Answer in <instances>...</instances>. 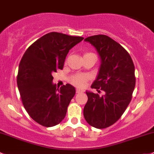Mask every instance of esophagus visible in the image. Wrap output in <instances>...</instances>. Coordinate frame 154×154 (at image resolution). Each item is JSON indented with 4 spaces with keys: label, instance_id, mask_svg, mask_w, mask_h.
I'll use <instances>...</instances> for the list:
<instances>
[{
    "label": "esophagus",
    "instance_id": "34e87169",
    "mask_svg": "<svg viewBox=\"0 0 154 154\" xmlns=\"http://www.w3.org/2000/svg\"><path fill=\"white\" fill-rule=\"evenodd\" d=\"M82 92H84V90H81V89H79V88H77V89H76V93H82Z\"/></svg>",
    "mask_w": 154,
    "mask_h": 154
}]
</instances>
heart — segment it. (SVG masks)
Segmentation results:
<instances>
[{
  "instance_id": "obj_1",
  "label": "heart",
  "mask_w": 154,
  "mask_h": 154,
  "mask_svg": "<svg viewBox=\"0 0 154 154\" xmlns=\"http://www.w3.org/2000/svg\"><path fill=\"white\" fill-rule=\"evenodd\" d=\"M88 54L94 55V54L91 53H88L85 54V55H88ZM89 79H90V77L86 74H75V75H73L70 78V82L75 86L79 87V88H82V87L86 85Z\"/></svg>"
}]
</instances>
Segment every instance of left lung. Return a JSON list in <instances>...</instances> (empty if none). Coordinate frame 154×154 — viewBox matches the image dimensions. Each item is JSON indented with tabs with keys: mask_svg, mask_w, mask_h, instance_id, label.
<instances>
[{
	"mask_svg": "<svg viewBox=\"0 0 154 154\" xmlns=\"http://www.w3.org/2000/svg\"><path fill=\"white\" fill-rule=\"evenodd\" d=\"M94 46L101 58L99 75L91 88L98 93L86 92L88 102L84 116L89 125L99 129L116 122L131 102L136 85L135 66L128 52L105 35L85 38Z\"/></svg>",
	"mask_w": 154,
	"mask_h": 154,
	"instance_id": "8db88e82",
	"label": "left lung"
}]
</instances>
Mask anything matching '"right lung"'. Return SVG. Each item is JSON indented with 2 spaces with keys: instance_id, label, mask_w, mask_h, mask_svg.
Returning <instances> with one entry per match:
<instances>
[{
  "instance_id": "add662e5",
  "label": "right lung",
  "mask_w": 154,
  "mask_h": 154,
  "mask_svg": "<svg viewBox=\"0 0 154 154\" xmlns=\"http://www.w3.org/2000/svg\"><path fill=\"white\" fill-rule=\"evenodd\" d=\"M83 39L52 32L31 44L20 60L17 84L22 103L42 126H55L65 117L75 89L69 84L56 89L53 73L63 69L69 50Z\"/></svg>"
}]
</instances>
